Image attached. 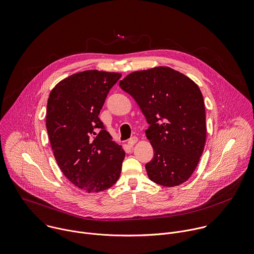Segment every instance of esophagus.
<instances>
[{
    "label": "esophagus",
    "mask_w": 254,
    "mask_h": 254,
    "mask_svg": "<svg viewBox=\"0 0 254 254\" xmlns=\"http://www.w3.org/2000/svg\"><path fill=\"white\" fill-rule=\"evenodd\" d=\"M137 141H138L137 137H132V138H130V139L128 140V145H129L130 147H133L134 144H135Z\"/></svg>",
    "instance_id": "esophagus-1"
}]
</instances>
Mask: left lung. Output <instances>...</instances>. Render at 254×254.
Returning a JSON list of instances; mask_svg holds the SVG:
<instances>
[{"label": "left lung", "instance_id": "obj_1", "mask_svg": "<svg viewBox=\"0 0 254 254\" xmlns=\"http://www.w3.org/2000/svg\"><path fill=\"white\" fill-rule=\"evenodd\" d=\"M144 114L146 136L154 157L145 165L148 177L174 187L192 175L206 140L205 106L199 87L169 67L136 71L120 81Z\"/></svg>", "mask_w": 254, "mask_h": 254}]
</instances>
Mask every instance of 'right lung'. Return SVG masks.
Here are the masks:
<instances>
[{
	"instance_id": "right-lung-1",
	"label": "right lung",
	"mask_w": 254,
	"mask_h": 254,
	"mask_svg": "<svg viewBox=\"0 0 254 254\" xmlns=\"http://www.w3.org/2000/svg\"><path fill=\"white\" fill-rule=\"evenodd\" d=\"M120 78L83 71L59 82L48 99L46 127L55 159L69 181L88 193L106 190L120 177L125 152L98 117Z\"/></svg>"
}]
</instances>
